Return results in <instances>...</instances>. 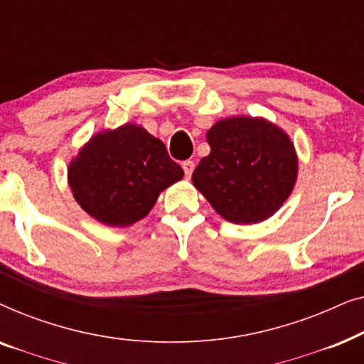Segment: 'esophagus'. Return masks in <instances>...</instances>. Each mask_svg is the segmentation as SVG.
<instances>
[{"mask_svg": "<svg viewBox=\"0 0 364 364\" xmlns=\"http://www.w3.org/2000/svg\"><path fill=\"white\" fill-rule=\"evenodd\" d=\"M182 168H183V173H186V177L191 178L193 168H196V164H193V161H186L182 162Z\"/></svg>", "mask_w": 364, "mask_h": 364, "instance_id": "34e87169", "label": "esophagus"}]
</instances>
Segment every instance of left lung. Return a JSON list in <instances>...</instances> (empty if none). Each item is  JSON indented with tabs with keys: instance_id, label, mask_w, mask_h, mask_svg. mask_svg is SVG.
Wrapping results in <instances>:
<instances>
[{
	"instance_id": "1",
	"label": "left lung",
	"mask_w": 364,
	"mask_h": 364,
	"mask_svg": "<svg viewBox=\"0 0 364 364\" xmlns=\"http://www.w3.org/2000/svg\"><path fill=\"white\" fill-rule=\"evenodd\" d=\"M207 142L210 154L198 162L192 183L225 220L263 222L290 197L298 156L277 124L252 116L220 119L207 131Z\"/></svg>"
}]
</instances>
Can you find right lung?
Here are the masks:
<instances>
[{
  "instance_id": "add662e5",
  "label": "right lung",
  "mask_w": 364,
  "mask_h": 364,
  "mask_svg": "<svg viewBox=\"0 0 364 364\" xmlns=\"http://www.w3.org/2000/svg\"><path fill=\"white\" fill-rule=\"evenodd\" d=\"M182 177L161 139L134 122L94 134L68 166L73 197L109 227L134 225Z\"/></svg>"
}]
</instances>
